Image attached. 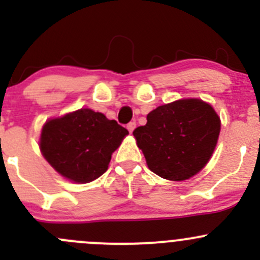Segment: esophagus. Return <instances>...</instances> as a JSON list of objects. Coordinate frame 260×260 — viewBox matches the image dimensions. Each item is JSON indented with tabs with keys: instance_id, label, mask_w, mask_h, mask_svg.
<instances>
[{
	"instance_id": "34e87169",
	"label": "esophagus",
	"mask_w": 260,
	"mask_h": 260,
	"mask_svg": "<svg viewBox=\"0 0 260 260\" xmlns=\"http://www.w3.org/2000/svg\"><path fill=\"white\" fill-rule=\"evenodd\" d=\"M136 128V122H129L127 124V129L129 131V133H132Z\"/></svg>"
}]
</instances>
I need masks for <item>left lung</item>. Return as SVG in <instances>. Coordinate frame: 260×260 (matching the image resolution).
<instances>
[{
  "instance_id": "1",
  "label": "left lung",
  "mask_w": 260,
  "mask_h": 260,
  "mask_svg": "<svg viewBox=\"0 0 260 260\" xmlns=\"http://www.w3.org/2000/svg\"><path fill=\"white\" fill-rule=\"evenodd\" d=\"M220 117L198 98L179 99L147 114L146 125L133 131L147 166L162 179L183 181L210 161L219 138Z\"/></svg>"
}]
</instances>
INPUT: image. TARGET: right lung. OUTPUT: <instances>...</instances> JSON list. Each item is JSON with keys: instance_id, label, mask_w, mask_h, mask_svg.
I'll return each mask as SVG.
<instances>
[{"instance_id": "obj_1", "label": "right lung", "mask_w": 260, "mask_h": 260, "mask_svg": "<svg viewBox=\"0 0 260 260\" xmlns=\"http://www.w3.org/2000/svg\"><path fill=\"white\" fill-rule=\"evenodd\" d=\"M128 135L124 127L89 108L46 120L40 136L44 158L75 183L96 180L108 170L112 153Z\"/></svg>"}]
</instances>
